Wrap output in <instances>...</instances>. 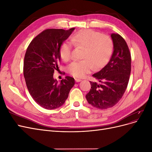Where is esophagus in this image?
Masks as SVG:
<instances>
[{"mask_svg": "<svg viewBox=\"0 0 152 152\" xmlns=\"http://www.w3.org/2000/svg\"><path fill=\"white\" fill-rule=\"evenodd\" d=\"M80 81H82V80H81V79H75V82H80Z\"/></svg>", "mask_w": 152, "mask_h": 152, "instance_id": "esophagus-1", "label": "esophagus"}]
</instances>
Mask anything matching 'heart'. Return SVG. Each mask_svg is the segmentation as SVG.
I'll list each match as a JSON object with an SVG mask.
<instances>
[{
	"instance_id": "heart-1",
	"label": "heart",
	"mask_w": 152,
	"mask_h": 152,
	"mask_svg": "<svg viewBox=\"0 0 152 152\" xmlns=\"http://www.w3.org/2000/svg\"><path fill=\"white\" fill-rule=\"evenodd\" d=\"M71 42L75 47L83 48L81 61H73L68 66V72L77 78L84 77L94 66L98 69L104 66L110 60L113 50L112 39L107 35L91 30H82L73 34ZM59 56L63 61L71 58V46L63 43L59 48Z\"/></svg>"
}]
</instances>
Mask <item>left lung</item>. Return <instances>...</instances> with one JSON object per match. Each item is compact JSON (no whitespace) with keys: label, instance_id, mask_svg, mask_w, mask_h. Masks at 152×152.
Returning a JSON list of instances; mask_svg holds the SVG:
<instances>
[{"label":"left lung","instance_id":"8db88e82","mask_svg":"<svg viewBox=\"0 0 152 152\" xmlns=\"http://www.w3.org/2000/svg\"><path fill=\"white\" fill-rule=\"evenodd\" d=\"M113 51L107 65L93 76L98 81L91 82L86 96L88 103L104 110L115 105L126 91L131 70V57L127 44L119 34H112Z\"/></svg>","mask_w":152,"mask_h":152}]
</instances>
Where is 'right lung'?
<instances>
[{"label": "right lung", "instance_id": "add662e5", "mask_svg": "<svg viewBox=\"0 0 152 152\" xmlns=\"http://www.w3.org/2000/svg\"><path fill=\"white\" fill-rule=\"evenodd\" d=\"M74 30H45L31 40L26 49L23 65L26 84L32 98L44 108L60 107L75 84L71 77H65L60 83L53 77L61 60L59 48Z\"/></svg>", "mask_w": 152, "mask_h": 152}]
</instances>
